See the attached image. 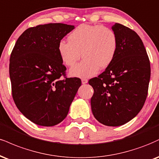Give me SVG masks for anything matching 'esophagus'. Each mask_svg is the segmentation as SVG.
<instances>
[{"label":"esophagus","instance_id":"esophagus-1","mask_svg":"<svg viewBox=\"0 0 159 159\" xmlns=\"http://www.w3.org/2000/svg\"><path fill=\"white\" fill-rule=\"evenodd\" d=\"M87 82H88V80L86 79V78H82V79H81V83L83 84H87Z\"/></svg>","mask_w":159,"mask_h":159}]
</instances>
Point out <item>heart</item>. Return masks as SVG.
I'll return each instance as SVG.
<instances>
[{
    "label": "heart",
    "instance_id": "1",
    "mask_svg": "<svg viewBox=\"0 0 159 159\" xmlns=\"http://www.w3.org/2000/svg\"><path fill=\"white\" fill-rule=\"evenodd\" d=\"M58 44L59 56L67 66H72L81 58L84 60L70 70L74 77L89 78L99 68L110 65L118 49V38L112 29L99 25L81 24Z\"/></svg>",
    "mask_w": 159,
    "mask_h": 159
}]
</instances>
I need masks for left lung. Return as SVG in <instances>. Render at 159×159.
Listing matches in <instances>:
<instances>
[{
    "mask_svg": "<svg viewBox=\"0 0 159 159\" xmlns=\"http://www.w3.org/2000/svg\"><path fill=\"white\" fill-rule=\"evenodd\" d=\"M118 38L116 56L105 71L92 78L94 89L91 108L97 121L118 127L133 119L140 112L148 92L150 63L139 35L116 23L112 26Z\"/></svg>",
    "mask_w": 159,
    "mask_h": 159,
    "instance_id": "obj_1",
    "label": "left lung"
}]
</instances>
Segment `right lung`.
I'll return each instance as SVG.
<instances>
[{
	"label": "right lung",
	"instance_id": "add662e5",
	"mask_svg": "<svg viewBox=\"0 0 159 159\" xmlns=\"http://www.w3.org/2000/svg\"><path fill=\"white\" fill-rule=\"evenodd\" d=\"M73 25L48 24L29 28L17 40L9 60L12 93L17 107L29 120L43 127L63 121L81 81L66 78L59 41Z\"/></svg>",
	"mask_w": 159,
	"mask_h": 159
}]
</instances>
